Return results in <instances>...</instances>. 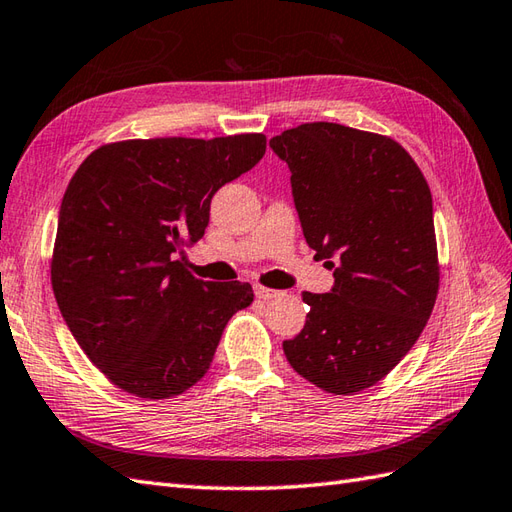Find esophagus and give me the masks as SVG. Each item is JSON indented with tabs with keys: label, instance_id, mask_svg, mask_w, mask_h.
<instances>
[{
	"label": "esophagus",
	"instance_id": "obj_1",
	"mask_svg": "<svg viewBox=\"0 0 512 512\" xmlns=\"http://www.w3.org/2000/svg\"><path fill=\"white\" fill-rule=\"evenodd\" d=\"M255 295H257V299H264V301H268V299H275V297H281L284 295V292H279V290H273V288H266V286H255Z\"/></svg>",
	"mask_w": 512,
	"mask_h": 512
}]
</instances>
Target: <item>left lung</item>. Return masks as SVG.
Wrapping results in <instances>:
<instances>
[{"label": "left lung", "instance_id": "1", "mask_svg": "<svg viewBox=\"0 0 512 512\" xmlns=\"http://www.w3.org/2000/svg\"><path fill=\"white\" fill-rule=\"evenodd\" d=\"M270 147L292 173L303 237L334 268L330 292H303L310 312L284 354L319 389L356 394L402 361L436 306L429 184L396 140L345 125L303 123Z\"/></svg>", "mask_w": 512, "mask_h": 512}]
</instances>
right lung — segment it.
Returning <instances> with one entry per match:
<instances>
[{
	"label": "right lung",
	"mask_w": 512,
	"mask_h": 512,
	"mask_svg": "<svg viewBox=\"0 0 512 512\" xmlns=\"http://www.w3.org/2000/svg\"><path fill=\"white\" fill-rule=\"evenodd\" d=\"M266 154L264 134L136 138L81 162L63 193L50 279L85 356L116 387L176 398L209 372L228 319L253 303L239 281L195 279L211 198Z\"/></svg>",
	"instance_id": "1"
}]
</instances>
